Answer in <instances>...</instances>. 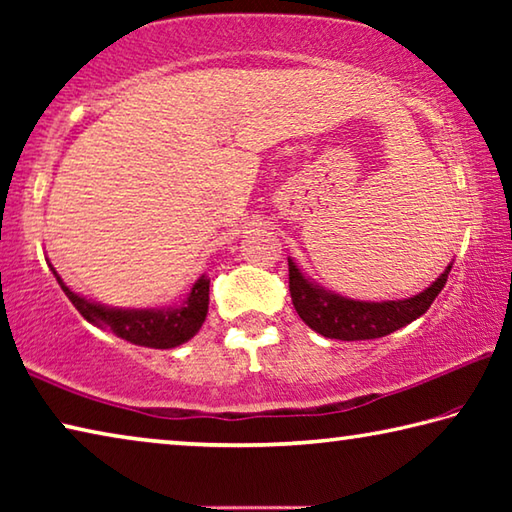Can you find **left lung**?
I'll return each mask as SVG.
<instances>
[{"instance_id":"left-lung-1","label":"left lung","mask_w":512,"mask_h":512,"mask_svg":"<svg viewBox=\"0 0 512 512\" xmlns=\"http://www.w3.org/2000/svg\"><path fill=\"white\" fill-rule=\"evenodd\" d=\"M452 264L454 262L445 266V271L436 277V282H431L427 289L415 293L411 298L368 302L345 298L320 287L302 273L298 264L289 257V291L298 316L320 336L339 341H368L391 334L395 329L420 318L431 307L438 293L443 291Z\"/></svg>"}]
</instances>
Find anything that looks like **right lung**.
Wrapping results in <instances>:
<instances>
[{
  "mask_svg": "<svg viewBox=\"0 0 512 512\" xmlns=\"http://www.w3.org/2000/svg\"><path fill=\"white\" fill-rule=\"evenodd\" d=\"M51 273L65 291L69 302L79 309V314L99 329H108L119 339L133 345L155 350H169L194 339L198 329L205 323L207 309H210V277L205 273L192 284L187 298L180 305L169 307H146V309H124L108 307L101 302L88 300L81 293H74L49 264Z\"/></svg>",
  "mask_w": 512,
  "mask_h": 512,
  "instance_id": "right-lung-1",
  "label": "right lung"
}]
</instances>
